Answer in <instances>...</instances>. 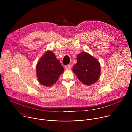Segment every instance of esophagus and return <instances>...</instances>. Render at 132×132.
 I'll list each match as a JSON object with an SVG mask.
<instances>
[{"label":"esophagus","instance_id":"1","mask_svg":"<svg viewBox=\"0 0 132 132\" xmlns=\"http://www.w3.org/2000/svg\"><path fill=\"white\" fill-rule=\"evenodd\" d=\"M65 69H70L71 68V65H70V64L67 65H66V66H65Z\"/></svg>","mask_w":132,"mask_h":132}]
</instances>
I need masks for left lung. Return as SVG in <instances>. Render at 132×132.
<instances>
[{"instance_id":"obj_1","label":"left lung","mask_w":132,"mask_h":132,"mask_svg":"<svg viewBox=\"0 0 132 132\" xmlns=\"http://www.w3.org/2000/svg\"><path fill=\"white\" fill-rule=\"evenodd\" d=\"M79 80L85 85L96 82L100 76L101 67L97 59L88 53L81 52L77 56V63L72 68Z\"/></svg>"}]
</instances>
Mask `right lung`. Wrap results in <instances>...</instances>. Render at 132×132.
Instances as JSON below:
<instances>
[{
  "mask_svg": "<svg viewBox=\"0 0 132 132\" xmlns=\"http://www.w3.org/2000/svg\"><path fill=\"white\" fill-rule=\"evenodd\" d=\"M64 68L52 51H47L37 62L36 67L37 79L42 85L53 86L58 80Z\"/></svg>",
  "mask_w": 132,
  "mask_h": 132,
  "instance_id": "right-lung-1",
  "label": "right lung"
}]
</instances>
